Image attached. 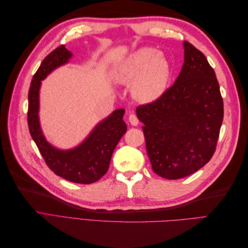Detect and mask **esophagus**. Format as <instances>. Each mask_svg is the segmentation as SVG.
Masks as SVG:
<instances>
[{
    "label": "esophagus",
    "instance_id": "obj_1",
    "mask_svg": "<svg viewBox=\"0 0 248 248\" xmlns=\"http://www.w3.org/2000/svg\"><path fill=\"white\" fill-rule=\"evenodd\" d=\"M128 120H129V122H130V124L132 125V126H138L139 125V119H138V117L134 115V114H131L129 117H128Z\"/></svg>",
    "mask_w": 248,
    "mask_h": 248
}]
</instances>
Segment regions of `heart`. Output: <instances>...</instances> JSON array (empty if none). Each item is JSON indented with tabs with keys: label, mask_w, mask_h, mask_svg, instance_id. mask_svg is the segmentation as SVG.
Here are the masks:
<instances>
[{
	"label": "heart",
	"mask_w": 248,
	"mask_h": 248,
	"mask_svg": "<svg viewBox=\"0 0 248 248\" xmlns=\"http://www.w3.org/2000/svg\"><path fill=\"white\" fill-rule=\"evenodd\" d=\"M170 64L158 50L142 47L119 64L114 78L121 84H130L134 98L142 103L157 100L166 91L170 78Z\"/></svg>",
	"instance_id": "heart-1"
}]
</instances>
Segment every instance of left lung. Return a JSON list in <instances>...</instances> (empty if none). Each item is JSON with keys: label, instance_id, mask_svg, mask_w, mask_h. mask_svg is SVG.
I'll list each match as a JSON object with an SVG mask.
<instances>
[{"label": "left lung", "instance_id": "1", "mask_svg": "<svg viewBox=\"0 0 248 248\" xmlns=\"http://www.w3.org/2000/svg\"><path fill=\"white\" fill-rule=\"evenodd\" d=\"M183 47L184 63L175 84L156 101L137 108L152 170L170 180L189 176L209 162L223 119L213 68L192 44L184 41Z\"/></svg>", "mask_w": 248, "mask_h": 248}]
</instances>
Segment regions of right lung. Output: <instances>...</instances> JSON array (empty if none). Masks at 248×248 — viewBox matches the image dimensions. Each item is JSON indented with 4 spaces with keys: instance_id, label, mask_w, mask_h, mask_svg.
Instances as JSON below:
<instances>
[{
    "instance_id": "right-lung-1",
    "label": "right lung",
    "mask_w": 248,
    "mask_h": 248,
    "mask_svg": "<svg viewBox=\"0 0 248 248\" xmlns=\"http://www.w3.org/2000/svg\"><path fill=\"white\" fill-rule=\"evenodd\" d=\"M72 52L65 46L52 50L34 74L29 90L28 124L31 137L47 167L56 175L70 182L91 184L107 174L112 152L127 130L123 121L125 110L118 108L97 124L80 144L69 150L58 149L46 140L39 120L41 80L58 67L69 62Z\"/></svg>"
}]
</instances>
